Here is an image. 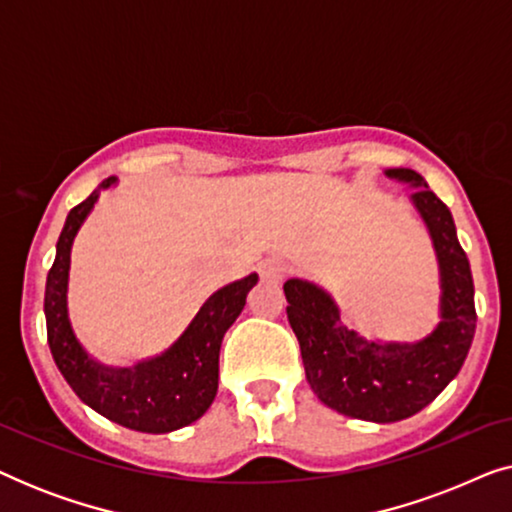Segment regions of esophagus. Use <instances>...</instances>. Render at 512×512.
Segmentation results:
<instances>
[{
	"instance_id": "esophagus-1",
	"label": "esophagus",
	"mask_w": 512,
	"mask_h": 512,
	"mask_svg": "<svg viewBox=\"0 0 512 512\" xmlns=\"http://www.w3.org/2000/svg\"><path fill=\"white\" fill-rule=\"evenodd\" d=\"M291 272V265L284 261V258H268L261 265V277L268 279V282H282V279Z\"/></svg>"
}]
</instances>
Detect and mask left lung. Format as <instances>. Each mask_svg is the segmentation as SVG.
<instances>
[{
    "instance_id": "left-lung-1",
    "label": "left lung",
    "mask_w": 512,
    "mask_h": 512,
    "mask_svg": "<svg viewBox=\"0 0 512 512\" xmlns=\"http://www.w3.org/2000/svg\"><path fill=\"white\" fill-rule=\"evenodd\" d=\"M387 174L422 186L412 193V202L429 226L440 263L443 321L436 331L417 345L366 342L340 324V312L328 293L300 279L284 284L286 314L300 342L312 391L340 415L377 424L412 417L457 377L478 319L471 265L457 240L450 209L415 170L396 167Z\"/></svg>"
}]
</instances>
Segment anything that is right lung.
I'll return each instance as SVG.
<instances>
[{
    "label": "right lung",
    "mask_w": 512,
    "mask_h": 512,
    "mask_svg": "<svg viewBox=\"0 0 512 512\" xmlns=\"http://www.w3.org/2000/svg\"><path fill=\"white\" fill-rule=\"evenodd\" d=\"M114 179H104L109 188ZM97 193H90L67 214L58 254L46 279V333L55 366L83 403L102 417L142 433H167L202 417L219 389L221 340L240 317L258 275H249L216 291L195 314L186 333L158 359L132 368H107L90 359L76 342L67 319L69 249Z\"/></svg>",
    "instance_id": "obj_1"
}]
</instances>
